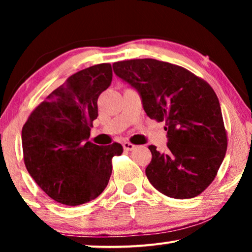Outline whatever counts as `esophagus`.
I'll use <instances>...</instances> for the list:
<instances>
[{
    "label": "esophagus",
    "mask_w": 252,
    "mask_h": 252,
    "mask_svg": "<svg viewBox=\"0 0 252 252\" xmlns=\"http://www.w3.org/2000/svg\"><path fill=\"white\" fill-rule=\"evenodd\" d=\"M123 147H124V149L127 150V151H132L134 148H135V146H134V144H132L130 142H124Z\"/></svg>",
    "instance_id": "obj_1"
}]
</instances>
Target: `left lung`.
Listing matches in <instances>:
<instances>
[{
	"instance_id": "8db88e82",
	"label": "left lung",
	"mask_w": 252,
	"mask_h": 252,
	"mask_svg": "<svg viewBox=\"0 0 252 252\" xmlns=\"http://www.w3.org/2000/svg\"><path fill=\"white\" fill-rule=\"evenodd\" d=\"M117 77L135 88L147 116L165 122L167 149L153 155L146 174L172 198H192L215 180L225 158L227 134L219 99L208 82L178 65L153 58L116 62Z\"/></svg>"
}]
</instances>
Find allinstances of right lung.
<instances>
[{
    "label": "right lung",
    "mask_w": 252,
    "mask_h": 252,
    "mask_svg": "<svg viewBox=\"0 0 252 252\" xmlns=\"http://www.w3.org/2000/svg\"><path fill=\"white\" fill-rule=\"evenodd\" d=\"M109 63L74 73L31 113L23 126L24 163L36 185L54 201L80 205L95 199L108 186L112 157L119 143L89 142L97 118V98L111 85Z\"/></svg>",
    "instance_id": "1"
}]
</instances>
